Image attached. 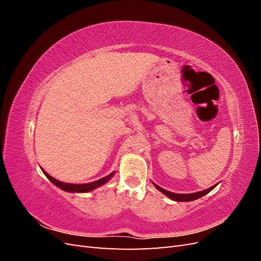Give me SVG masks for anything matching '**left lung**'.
<instances>
[{
	"instance_id": "1",
	"label": "left lung",
	"mask_w": 261,
	"mask_h": 261,
	"mask_svg": "<svg viewBox=\"0 0 261 261\" xmlns=\"http://www.w3.org/2000/svg\"><path fill=\"white\" fill-rule=\"evenodd\" d=\"M153 185L155 186V188L158 189V191H160L161 193H163L165 196H168L170 199L172 200H175V201H192V200H196L200 198V197L207 195L209 192H211L213 188H215L217 185H213L211 186L210 188L208 189H204V191H201V192H197V193H193V194H175V193H172V192H169V191H165V189H163L162 187L158 186L153 183Z\"/></svg>"
}]
</instances>
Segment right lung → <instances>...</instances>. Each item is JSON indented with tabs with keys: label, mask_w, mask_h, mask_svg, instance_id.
Wrapping results in <instances>:
<instances>
[{
	"label": "right lung",
	"mask_w": 261,
	"mask_h": 261,
	"mask_svg": "<svg viewBox=\"0 0 261 261\" xmlns=\"http://www.w3.org/2000/svg\"><path fill=\"white\" fill-rule=\"evenodd\" d=\"M42 172L44 173V175L48 177V179L51 180L55 186H58L59 188L63 189V191L68 192V193H88V192H91V191H93V189H96V188L102 186L103 184H106L107 181L111 179L112 176L115 174V172H112V173H110L109 175H107L106 177H102L98 180H94V181H91V183H87V184H69V183H64V181L55 179L54 177L49 175L44 170H42Z\"/></svg>",
	"instance_id": "right-lung-1"
}]
</instances>
